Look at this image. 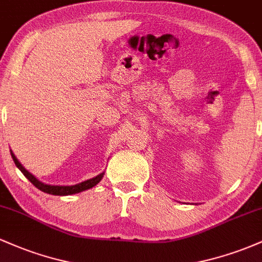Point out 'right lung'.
Returning <instances> with one entry per match:
<instances>
[{"label":"right lung","instance_id":"obj_1","mask_svg":"<svg viewBox=\"0 0 262 262\" xmlns=\"http://www.w3.org/2000/svg\"><path fill=\"white\" fill-rule=\"evenodd\" d=\"M11 155H12V159H13L14 164H16V166L20 171H22L23 175H25L27 179H28L29 181H31L33 185L35 186V187H37L38 189H40V191L45 192V193L54 194V196H70V194H75V193H79V192L86 191V189L92 188L93 186L97 185V183L101 181L102 177H103V175H104V172H102V173H100V175L93 177V179L86 180V181H83V182H81V183H77V185H73V186L45 185V183L39 181L37 177L33 176L32 173L29 172V171H27L25 167L22 166V164H20V162L17 160V158H16V156H14V154L12 151H11Z\"/></svg>","mask_w":262,"mask_h":262}]
</instances>
